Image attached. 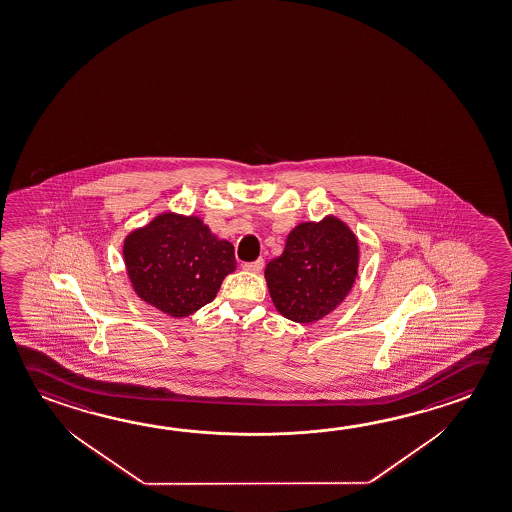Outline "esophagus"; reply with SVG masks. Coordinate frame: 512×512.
Masks as SVG:
<instances>
[{"label":"esophagus","instance_id":"obj_1","mask_svg":"<svg viewBox=\"0 0 512 512\" xmlns=\"http://www.w3.org/2000/svg\"><path fill=\"white\" fill-rule=\"evenodd\" d=\"M262 266H264V260L257 259L253 260V262H244L243 269H246V271H252V273H259Z\"/></svg>","mask_w":512,"mask_h":512}]
</instances>
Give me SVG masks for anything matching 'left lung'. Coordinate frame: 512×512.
Returning a JSON list of instances; mask_svg holds the SVG:
<instances>
[{
    "mask_svg": "<svg viewBox=\"0 0 512 512\" xmlns=\"http://www.w3.org/2000/svg\"><path fill=\"white\" fill-rule=\"evenodd\" d=\"M358 237L341 219L300 223L264 269L269 296L287 320L313 323L334 311L358 277Z\"/></svg>",
    "mask_w": 512,
    "mask_h": 512,
    "instance_id": "8db88e82",
    "label": "left lung"
}]
</instances>
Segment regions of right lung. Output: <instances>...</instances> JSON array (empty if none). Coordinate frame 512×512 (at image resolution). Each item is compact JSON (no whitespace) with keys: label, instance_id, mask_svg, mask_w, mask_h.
Instances as JSON below:
<instances>
[{"label":"right lung","instance_id":"obj_1","mask_svg":"<svg viewBox=\"0 0 512 512\" xmlns=\"http://www.w3.org/2000/svg\"><path fill=\"white\" fill-rule=\"evenodd\" d=\"M124 262L136 295L174 318L210 304L237 266L232 243L212 234L199 217L174 212L127 235Z\"/></svg>","mask_w":512,"mask_h":512}]
</instances>
